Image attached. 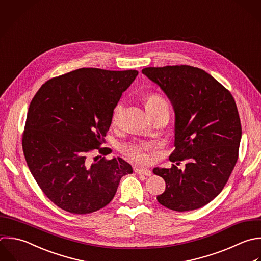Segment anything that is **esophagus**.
I'll return each mask as SVG.
<instances>
[{
  "mask_svg": "<svg viewBox=\"0 0 261 261\" xmlns=\"http://www.w3.org/2000/svg\"><path fill=\"white\" fill-rule=\"evenodd\" d=\"M135 172H137L138 174L146 175V176H150V175L152 174L151 170H149V169H145V168H136V169H135Z\"/></svg>",
  "mask_w": 261,
  "mask_h": 261,
  "instance_id": "1",
  "label": "esophagus"
}]
</instances>
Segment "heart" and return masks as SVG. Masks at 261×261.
Listing matches in <instances>:
<instances>
[{
    "instance_id": "obj_1",
    "label": "heart",
    "mask_w": 261,
    "mask_h": 261,
    "mask_svg": "<svg viewBox=\"0 0 261 261\" xmlns=\"http://www.w3.org/2000/svg\"><path fill=\"white\" fill-rule=\"evenodd\" d=\"M145 105L147 108V111L153 112L156 111L162 107H168L166 101L158 94H149L145 98ZM124 109V102L122 100L118 101L113 110L111 115V121L113 124H117L120 116ZM153 144H126L121 147V152L128 157L130 160L137 162V163H148L150 160V157L148 155V152L153 149Z\"/></svg>"
}]
</instances>
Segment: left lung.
Here are the masks:
<instances>
[{
    "instance_id": "8db88e82",
    "label": "left lung",
    "mask_w": 261,
    "mask_h": 261,
    "mask_svg": "<svg viewBox=\"0 0 261 261\" xmlns=\"http://www.w3.org/2000/svg\"><path fill=\"white\" fill-rule=\"evenodd\" d=\"M142 73L160 87L175 113V149L169 160H188L185 170L174 164L153 169L166 186L157 200L174 211L198 209L222 191L238 160L242 127L236 102L197 67H147Z\"/></svg>"
}]
</instances>
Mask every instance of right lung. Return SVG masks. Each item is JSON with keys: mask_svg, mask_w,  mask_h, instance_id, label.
Instances as JSON below:
<instances>
[{"mask_svg": "<svg viewBox=\"0 0 261 261\" xmlns=\"http://www.w3.org/2000/svg\"><path fill=\"white\" fill-rule=\"evenodd\" d=\"M137 70L81 68L46 82L31 102L22 149L44 194L73 214L97 211L113 199L120 178L133 173L122 158L94 157L111 125V115Z\"/></svg>", "mask_w": 261, "mask_h": 261, "instance_id": "1", "label": "right lung"}]
</instances>
